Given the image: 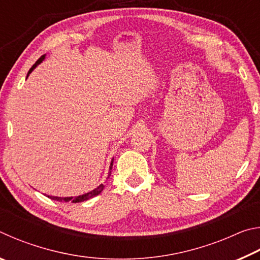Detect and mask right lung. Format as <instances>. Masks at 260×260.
Here are the masks:
<instances>
[{
  "mask_svg": "<svg viewBox=\"0 0 260 260\" xmlns=\"http://www.w3.org/2000/svg\"><path fill=\"white\" fill-rule=\"evenodd\" d=\"M43 59H45V55L41 56L40 58H39L37 61H35V64L33 65L32 68L29 69L28 74H29L30 72H32L33 70H34L35 68H37V65L40 64ZM28 74H27V77H28ZM112 162H113V161H111V166H110V174H109V175H111ZM108 178H109V177H108ZM103 188H104V184H100V186H99L98 188L94 189V190H91L90 192H87V193H85V195H80V196H77V197H55V196H48V197H49V199H51V200H55V201H58V202H65V203H68V202H71V203H80V202L87 201V200L91 199V197L99 195V193L102 192Z\"/></svg>",
  "mask_w": 260,
  "mask_h": 260,
  "instance_id": "1",
  "label": "right lung"
}]
</instances>
